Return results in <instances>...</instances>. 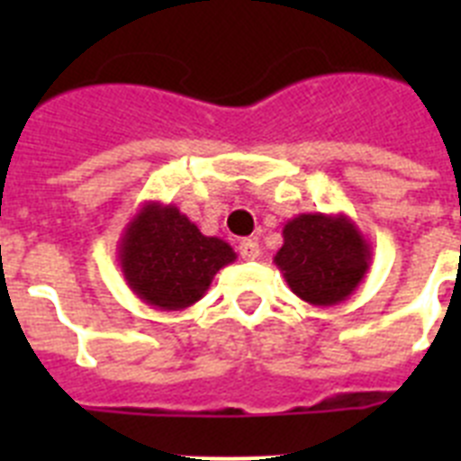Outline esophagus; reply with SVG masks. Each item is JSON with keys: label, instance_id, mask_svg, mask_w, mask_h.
I'll use <instances>...</instances> for the list:
<instances>
[{"label": "esophagus", "instance_id": "1", "mask_svg": "<svg viewBox=\"0 0 461 461\" xmlns=\"http://www.w3.org/2000/svg\"><path fill=\"white\" fill-rule=\"evenodd\" d=\"M240 256H242L244 260H256L260 256V247L256 240H242L240 242Z\"/></svg>", "mask_w": 461, "mask_h": 461}]
</instances>
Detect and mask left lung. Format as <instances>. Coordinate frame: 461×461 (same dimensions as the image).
I'll list each match as a JSON object with an SVG mask.
<instances>
[{"mask_svg": "<svg viewBox=\"0 0 461 461\" xmlns=\"http://www.w3.org/2000/svg\"><path fill=\"white\" fill-rule=\"evenodd\" d=\"M372 263V247L346 214L304 212L284 226L275 256L288 288L313 307H332L356 293Z\"/></svg>", "mask_w": 461, "mask_h": 461, "instance_id": "1", "label": "left lung"}]
</instances>
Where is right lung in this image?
<instances>
[{"instance_id": "1", "label": "right lung", "mask_w": 461, "mask_h": 461, "mask_svg": "<svg viewBox=\"0 0 461 461\" xmlns=\"http://www.w3.org/2000/svg\"><path fill=\"white\" fill-rule=\"evenodd\" d=\"M117 258L142 303L182 312L205 295L214 275L238 254L221 238L203 235L173 203L148 201L126 223Z\"/></svg>"}]
</instances>
